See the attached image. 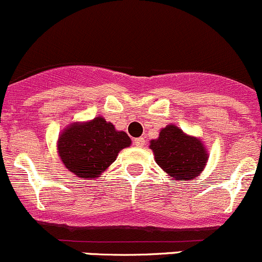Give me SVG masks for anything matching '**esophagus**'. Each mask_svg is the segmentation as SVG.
<instances>
[{
    "label": "esophagus",
    "mask_w": 262,
    "mask_h": 262,
    "mask_svg": "<svg viewBox=\"0 0 262 262\" xmlns=\"http://www.w3.org/2000/svg\"><path fill=\"white\" fill-rule=\"evenodd\" d=\"M144 144H145V140H144V138H142V137H140V138L134 139V145H136V147L142 148Z\"/></svg>",
    "instance_id": "esophagus-1"
}]
</instances>
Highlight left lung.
<instances>
[{
	"label": "left lung",
	"mask_w": 262,
	"mask_h": 262,
	"mask_svg": "<svg viewBox=\"0 0 262 262\" xmlns=\"http://www.w3.org/2000/svg\"><path fill=\"white\" fill-rule=\"evenodd\" d=\"M149 148L157 164L177 181L196 178L208 161L202 142L173 124L162 128L158 138L150 140Z\"/></svg>",
	"instance_id": "left-lung-1"
}]
</instances>
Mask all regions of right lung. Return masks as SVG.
<instances>
[{"mask_svg":"<svg viewBox=\"0 0 262 262\" xmlns=\"http://www.w3.org/2000/svg\"><path fill=\"white\" fill-rule=\"evenodd\" d=\"M130 143L125 132L117 130L112 123L96 117L64 129L57 140V152L64 166L76 177L94 181Z\"/></svg>","mask_w":262,"mask_h":262,"instance_id":"1","label":"right lung"}]
</instances>
